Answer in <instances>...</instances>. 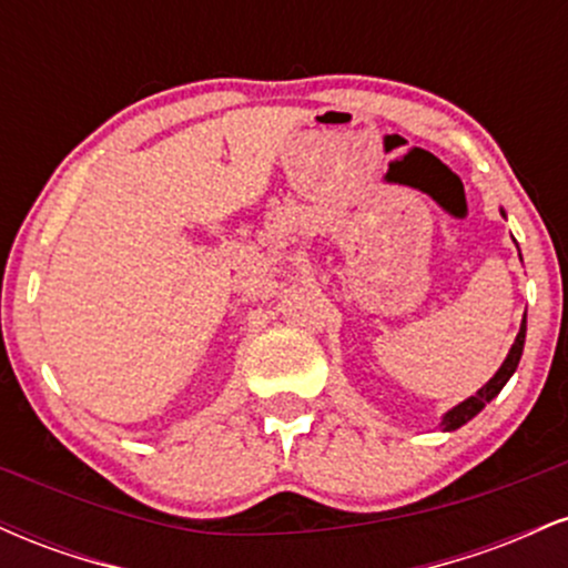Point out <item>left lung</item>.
Here are the masks:
<instances>
[{"label":"left lung","mask_w":568,"mask_h":568,"mask_svg":"<svg viewBox=\"0 0 568 568\" xmlns=\"http://www.w3.org/2000/svg\"><path fill=\"white\" fill-rule=\"evenodd\" d=\"M501 216H505V211H501ZM524 344H526V317H524V321H520L518 336H515L513 347H510V352H507L505 363H501L497 374H494L491 379H488L484 387L478 389V393L470 395V397H467V400H462L459 406H454L452 410H446V414H443V419H440L443 433H452V429H459L462 425H467V422H470L473 416H478L480 410L486 408V403H491L494 397L501 393V387H505V384L510 382V376L515 374V368H518L520 355H524Z\"/></svg>","instance_id":"obj_1"}]
</instances>
